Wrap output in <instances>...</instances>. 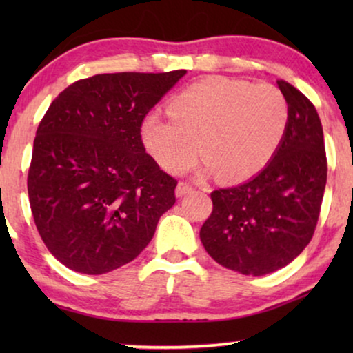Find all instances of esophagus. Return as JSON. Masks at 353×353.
I'll list each match as a JSON object with an SVG mask.
<instances>
[{"label": "esophagus", "mask_w": 353, "mask_h": 353, "mask_svg": "<svg viewBox=\"0 0 353 353\" xmlns=\"http://www.w3.org/2000/svg\"><path fill=\"white\" fill-rule=\"evenodd\" d=\"M192 191V186L190 185V183H185V181H180L176 185V190H175V194L176 197H183L185 194H188V192Z\"/></svg>", "instance_id": "34e87169"}]
</instances>
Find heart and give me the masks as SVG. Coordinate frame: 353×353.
Segmentation results:
<instances>
[{
  "mask_svg": "<svg viewBox=\"0 0 353 353\" xmlns=\"http://www.w3.org/2000/svg\"><path fill=\"white\" fill-rule=\"evenodd\" d=\"M170 115L149 114L141 138L156 162L181 173L202 156L205 170L221 180L243 181L270 162L281 143L289 108L270 83L214 77L196 81L168 104Z\"/></svg>",
  "mask_w": 353,
  "mask_h": 353,
  "instance_id": "1",
  "label": "heart"
}]
</instances>
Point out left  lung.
Returning a JSON list of instances; mask_svg holds the SVG:
<instances>
[{
	"mask_svg": "<svg viewBox=\"0 0 353 353\" xmlns=\"http://www.w3.org/2000/svg\"><path fill=\"white\" fill-rule=\"evenodd\" d=\"M276 83L289 108L276 152L252 180L212 192L214 209L201 228L202 244L215 262L252 276L286 267L307 248L327 176L315 105L288 81Z\"/></svg>",
	"mask_w": 353,
	"mask_h": 353,
	"instance_id": "obj_1",
	"label": "left lung"
}]
</instances>
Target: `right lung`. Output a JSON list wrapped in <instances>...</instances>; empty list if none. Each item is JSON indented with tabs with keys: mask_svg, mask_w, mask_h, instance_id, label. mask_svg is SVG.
Here are the masks:
<instances>
[{
	"mask_svg": "<svg viewBox=\"0 0 353 353\" xmlns=\"http://www.w3.org/2000/svg\"><path fill=\"white\" fill-rule=\"evenodd\" d=\"M186 70L99 74L59 93L38 125L27 190L37 230L67 268L103 274L137 259L175 204L141 123Z\"/></svg>",
	"mask_w": 353,
	"mask_h": 353,
	"instance_id": "obj_1",
	"label": "right lung"
}]
</instances>
